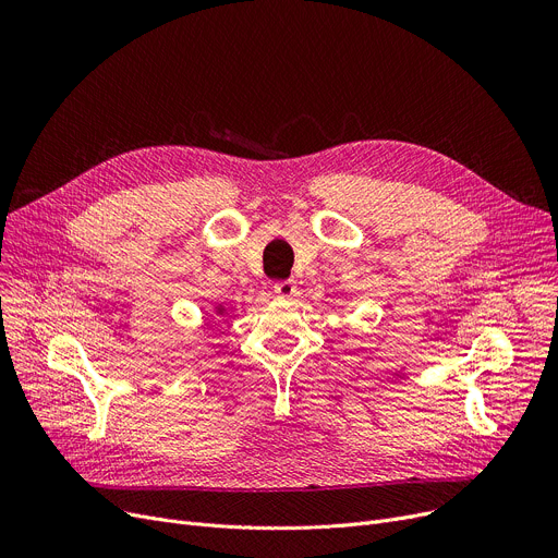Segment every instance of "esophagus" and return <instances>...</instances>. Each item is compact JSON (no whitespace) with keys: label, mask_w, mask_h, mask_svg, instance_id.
Listing matches in <instances>:
<instances>
[{"label":"esophagus","mask_w":558,"mask_h":558,"mask_svg":"<svg viewBox=\"0 0 558 558\" xmlns=\"http://www.w3.org/2000/svg\"><path fill=\"white\" fill-rule=\"evenodd\" d=\"M295 289H299V287H295L293 280H280V282L274 284V291L280 295V299H293V295L299 293Z\"/></svg>","instance_id":"1"}]
</instances>
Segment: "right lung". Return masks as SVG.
<instances>
[{
  "label": "right lung",
  "mask_w": 558,
  "mask_h": 558,
  "mask_svg": "<svg viewBox=\"0 0 558 558\" xmlns=\"http://www.w3.org/2000/svg\"><path fill=\"white\" fill-rule=\"evenodd\" d=\"M217 314H227V310H225V307H221V305H219V307H217Z\"/></svg>",
  "instance_id": "obj_1"
}]
</instances>
